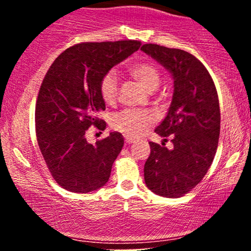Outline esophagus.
Masks as SVG:
<instances>
[{"label":"esophagus","mask_w":251,"mask_h":251,"mask_svg":"<svg viewBox=\"0 0 251 251\" xmlns=\"http://www.w3.org/2000/svg\"><path fill=\"white\" fill-rule=\"evenodd\" d=\"M125 143L129 145V144L135 143V139H133V138H131V137H125Z\"/></svg>","instance_id":"obj_1"}]
</instances>
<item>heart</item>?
Instances as JSON below:
<instances>
[{
	"label": "heart",
	"mask_w": 251,
	"mask_h": 251,
	"mask_svg": "<svg viewBox=\"0 0 251 251\" xmlns=\"http://www.w3.org/2000/svg\"><path fill=\"white\" fill-rule=\"evenodd\" d=\"M128 74L149 92L154 91L160 83V72L153 63L138 62L128 67ZM100 96L108 105L116 102L118 83L114 73L109 72L102 76L99 86ZM153 123L151 113L142 109H123L112 118V127L131 138H138L146 132Z\"/></svg>",
	"instance_id": "b5f03b06"
}]
</instances>
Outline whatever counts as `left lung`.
<instances>
[{
  "mask_svg": "<svg viewBox=\"0 0 251 251\" xmlns=\"http://www.w3.org/2000/svg\"><path fill=\"white\" fill-rule=\"evenodd\" d=\"M144 53L168 70L174 79V96L168 114L154 129L171 138L172 149L150 143L144 178L146 186L163 197L188 194L203 179L218 146L221 112L217 91L208 70L185 50L146 43Z\"/></svg>",
  "mask_w": 251,
  "mask_h": 251,
  "instance_id": "1",
  "label": "left lung"
}]
</instances>
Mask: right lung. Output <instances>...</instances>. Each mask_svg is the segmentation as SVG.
<instances>
[{
    "mask_svg": "<svg viewBox=\"0 0 251 251\" xmlns=\"http://www.w3.org/2000/svg\"><path fill=\"white\" fill-rule=\"evenodd\" d=\"M140 41L79 43L66 50L43 77L35 107L39 148L48 170L63 189L87 194L105 185L124 146L119 132L91 144L88 127H106L99 86L102 76L139 50Z\"/></svg>",
    "mask_w": 251,
    "mask_h": 251,
    "instance_id": "right-lung-1",
    "label": "right lung"
}]
</instances>
